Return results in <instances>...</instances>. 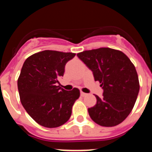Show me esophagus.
<instances>
[{
    "mask_svg": "<svg viewBox=\"0 0 152 152\" xmlns=\"http://www.w3.org/2000/svg\"><path fill=\"white\" fill-rule=\"evenodd\" d=\"M80 96H87V94H86V93H84V92H80Z\"/></svg>",
    "mask_w": 152,
    "mask_h": 152,
    "instance_id": "obj_1",
    "label": "esophagus"
}]
</instances>
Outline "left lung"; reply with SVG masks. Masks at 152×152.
<instances>
[{
  "label": "left lung",
  "mask_w": 152,
  "mask_h": 152,
  "mask_svg": "<svg viewBox=\"0 0 152 152\" xmlns=\"http://www.w3.org/2000/svg\"><path fill=\"white\" fill-rule=\"evenodd\" d=\"M77 56L103 89L102 98L95 95L96 103L88 108L90 116L101 126H117L129 115L139 94V77L134 64L123 52L110 48L84 51Z\"/></svg>",
  "instance_id": "left-lung-1"
}]
</instances>
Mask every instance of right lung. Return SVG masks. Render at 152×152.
Listing matches in <instances>:
<instances>
[{
	"label": "right lung",
	"mask_w": 152,
	"mask_h": 152,
	"mask_svg": "<svg viewBox=\"0 0 152 152\" xmlns=\"http://www.w3.org/2000/svg\"><path fill=\"white\" fill-rule=\"evenodd\" d=\"M75 53L45 50L24 61L17 80L23 107L38 124L56 128L68 121L80 91H67L57 86L64 66Z\"/></svg>",
	"instance_id": "add662e5"
}]
</instances>
